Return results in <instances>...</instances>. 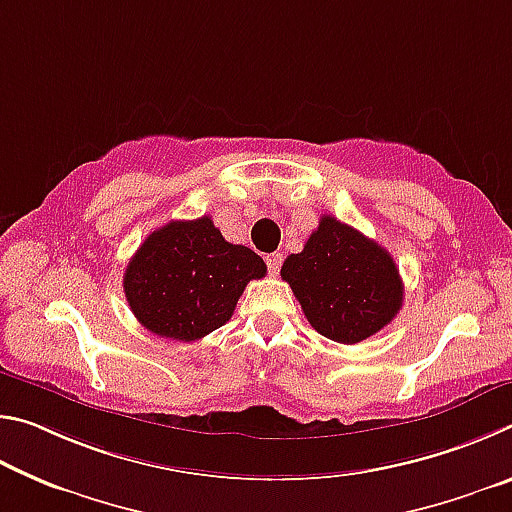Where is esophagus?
<instances>
[{
  "label": "esophagus",
  "instance_id": "34e87169",
  "mask_svg": "<svg viewBox=\"0 0 512 512\" xmlns=\"http://www.w3.org/2000/svg\"><path fill=\"white\" fill-rule=\"evenodd\" d=\"M266 266H268V273H271V275H277V273H280L282 255H280V253H271V255H266Z\"/></svg>",
  "mask_w": 512,
  "mask_h": 512
}]
</instances>
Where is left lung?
<instances>
[{
    "label": "left lung",
    "instance_id": "8db88e82",
    "mask_svg": "<svg viewBox=\"0 0 512 512\" xmlns=\"http://www.w3.org/2000/svg\"><path fill=\"white\" fill-rule=\"evenodd\" d=\"M307 320L336 343H361L397 316L404 300L393 257L334 216H320L302 253L282 264Z\"/></svg>",
    "mask_w": 512,
    "mask_h": 512
}]
</instances>
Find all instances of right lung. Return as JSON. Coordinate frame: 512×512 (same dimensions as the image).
Returning <instances> with one entry per match:
<instances>
[{
	"label": "right lung",
	"mask_w": 512,
	"mask_h": 512,
	"mask_svg": "<svg viewBox=\"0 0 512 512\" xmlns=\"http://www.w3.org/2000/svg\"><path fill=\"white\" fill-rule=\"evenodd\" d=\"M264 275L262 257L201 216L153 230L126 266L124 293L149 332L192 343L228 323L246 284Z\"/></svg>",
	"instance_id": "obj_1"
}]
</instances>
